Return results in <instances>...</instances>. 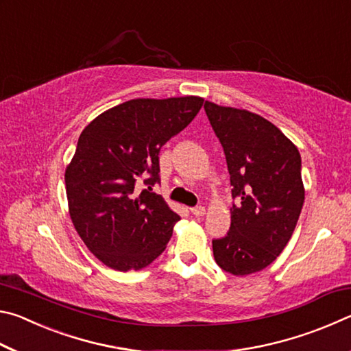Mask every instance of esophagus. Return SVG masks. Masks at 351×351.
<instances>
[{
    "mask_svg": "<svg viewBox=\"0 0 351 351\" xmlns=\"http://www.w3.org/2000/svg\"><path fill=\"white\" fill-rule=\"evenodd\" d=\"M192 213L195 217H204L206 215V207L204 206H197L192 209Z\"/></svg>",
    "mask_w": 351,
    "mask_h": 351,
    "instance_id": "1",
    "label": "esophagus"
}]
</instances>
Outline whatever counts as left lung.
<instances>
[{"label":"left lung","mask_w":351,"mask_h":351,"mask_svg":"<svg viewBox=\"0 0 351 351\" xmlns=\"http://www.w3.org/2000/svg\"><path fill=\"white\" fill-rule=\"evenodd\" d=\"M204 110L223 145L237 199L228 235L212 241L213 258L226 272L249 276L268 268L294 232L305 201L300 153L255 112L209 100Z\"/></svg>","instance_id":"left-lung-1"}]
</instances>
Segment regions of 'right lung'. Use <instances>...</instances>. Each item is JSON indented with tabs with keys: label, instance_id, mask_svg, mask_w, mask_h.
I'll return each instance as SVG.
<instances>
[{
	"label": "right lung",
	"instance_id": "add662e5",
	"mask_svg": "<svg viewBox=\"0 0 351 351\" xmlns=\"http://www.w3.org/2000/svg\"><path fill=\"white\" fill-rule=\"evenodd\" d=\"M204 99H133L104 111L80 133L64 170L71 221L111 269L139 271L164 252L180 215L161 195L159 150L198 114ZM139 179L149 190L138 193Z\"/></svg>",
	"mask_w": 351,
	"mask_h": 351
}]
</instances>
